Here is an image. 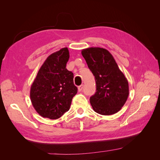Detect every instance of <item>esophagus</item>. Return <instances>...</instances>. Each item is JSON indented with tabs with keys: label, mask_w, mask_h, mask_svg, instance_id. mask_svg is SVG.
<instances>
[{
	"label": "esophagus",
	"mask_w": 160,
	"mask_h": 160,
	"mask_svg": "<svg viewBox=\"0 0 160 160\" xmlns=\"http://www.w3.org/2000/svg\"><path fill=\"white\" fill-rule=\"evenodd\" d=\"M83 85H81L80 86H79L78 87V90H79V91H81L82 90H83Z\"/></svg>",
	"instance_id": "esophagus-1"
}]
</instances>
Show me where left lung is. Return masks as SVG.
<instances>
[{"label":"left lung","mask_w":160,"mask_h":160,"mask_svg":"<svg viewBox=\"0 0 160 160\" xmlns=\"http://www.w3.org/2000/svg\"><path fill=\"white\" fill-rule=\"evenodd\" d=\"M81 54L96 81V92L89 99L93 109L103 115L118 113L129 95L126 77L107 49L90 47L82 50Z\"/></svg>","instance_id":"1"}]
</instances>
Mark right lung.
<instances>
[{
    "instance_id": "1",
    "label": "right lung",
    "mask_w": 160,
    "mask_h": 160,
    "mask_svg": "<svg viewBox=\"0 0 160 160\" xmlns=\"http://www.w3.org/2000/svg\"><path fill=\"white\" fill-rule=\"evenodd\" d=\"M69 59L67 47L52 53L43 62L31 87L30 98L42 118L57 119L70 109L77 93L73 73L66 69Z\"/></svg>"
}]
</instances>
